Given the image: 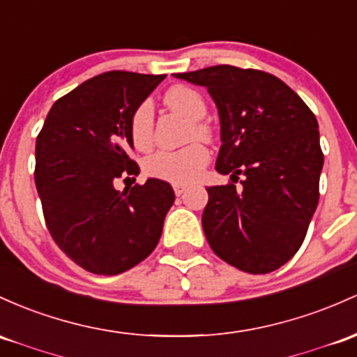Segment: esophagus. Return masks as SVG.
<instances>
[{
    "instance_id": "esophagus-1",
    "label": "esophagus",
    "mask_w": 357,
    "mask_h": 357,
    "mask_svg": "<svg viewBox=\"0 0 357 357\" xmlns=\"http://www.w3.org/2000/svg\"><path fill=\"white\" fill-rule=\"evenodd\" d=\"M172 190H174L176 197H181V195L188 190V185H183V183H174V185H172Z\"/></svg>"
}]
</instances>
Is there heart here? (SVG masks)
Listing matches in <instances>:
<instances>
[{"label":"heart","instance_id":"heart-1","mask_svg":"<svg viewBox=\"0 0 357 357\" xmlns=\"http://www.w3.org/2000/svg\"><path fill=\"white\" fill-rule=\"evenodd\" d=\"M164 103L176 113H181L193 123V137H206L208 128L202 123L206 113V103L197 89L190 86H172L164 95ZM152 123H154V113L152 105L149 101H142L134 109L128 123L130 139L135 149L146 151L152 144ZM210 154L202 144H190V146L178 149V151H158L155 154L149 155L144 162V171L151 178L162 179L171 183H188L195 179L202 172L203 167L208 164Z\"/></svg>","mask_w":357,"mask_h":357}]
</instances>
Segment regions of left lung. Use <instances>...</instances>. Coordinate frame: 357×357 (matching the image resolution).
<instances>
[{
    "instance_id": "1",
    "label": "left lung",
    "mask_w": 357,
    "mask_h": 357,
    "mask_svg": "<svg viewBox=\"0 0 357 357\" xmlns=\"http://www.w3.org/2000/svg\"><path fill=\"white\" fill-rule=\"evenodd\" d=\"M176 77L205 86L220 116L215 169L232 183L206 188L202 225L210 248L250 274L281 268L303 244L319 203L324 154L315 115L264 70L223 64Z\"/></svg>"
}]
</instances>
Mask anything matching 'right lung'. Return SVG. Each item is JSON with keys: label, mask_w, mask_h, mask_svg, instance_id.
<instances>
[{"label": "right lung", "mask_w": 357, "mask_h": 357, "mask_svg": "<svg viewBox=\"0 0 357 357\" xmlns=\"http://www.w3.org/2000/svg\"><path fill=\"white\" fill-rule=\"evenodd\" d=\"M164 77L98 74L59 98L37 137L35 186L47 229L69 259L93 274L113 276L146 259L174 203L169 183L155 178L123 191L113 186L139 174L128 123Z\"/></svg>", "instance_id": "add662e5"}]
</instances>
